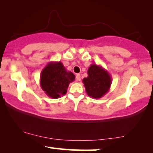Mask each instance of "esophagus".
Returning a JSON list of instances; mask_svg holds the SVG:
<instances>
[{"label": "esophagus", "instance_id": "obj_1", "mask_svg": "<svg viewBox=\"0 0 153 153\" xmlns=\"http://www.w3.org/2000/svg\"><path fill=\"white\" fill-rule=\"evenodd\" d=\"M75 78H76L77 81H80L81 78H80V74H77L76 76H75Z\"/></svg>", "mask_w": 153, "mask_h": 153}]
</instances>
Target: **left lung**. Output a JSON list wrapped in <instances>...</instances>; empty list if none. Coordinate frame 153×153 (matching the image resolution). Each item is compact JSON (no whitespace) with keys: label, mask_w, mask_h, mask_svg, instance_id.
<instances>
[{"label":"left lung","mask_w":153,"mask_h":153,"mask_svg":"<svg viewBox=\"0 0 153 153\" xmlns=\"http://www.w3.org/2000/svg\"><path fill=\"white\" fill-rule=\"evenodd\" d=\"M88 76L82 80L89 97L100 99L109 91L112 78L108 71L102 66L92 64L87 71Z\"/></svg>","instance_id":"obj_1"}]
</instances>
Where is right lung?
Here are the masks:
<instances>
[{"mask_svg": "<svg viewBox=\"0 0 153 153\" xmlns=\"http://www.w3.org/2000/svg\"><path fill=\"white\" fill-rule=\"evenodd\" d=\"M75 80V75L67 71L61 62H51L42 69L40 87L49 97L58 99L66 94L68 85Z\"/></svg>", "mask_w": 153, "mask_h": 153, "instance_id": "right-lung-1", "label": "right lung"}]
</instances>
